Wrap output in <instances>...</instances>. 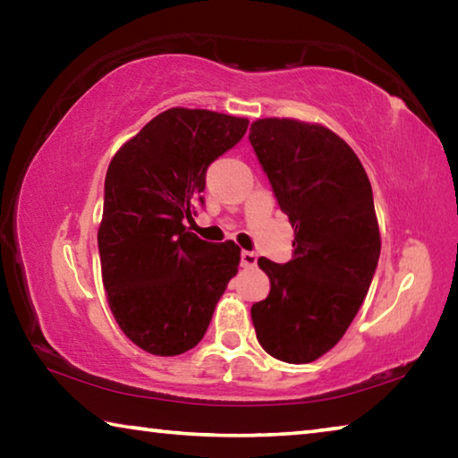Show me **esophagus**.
Returning a JSON list of instances; mask_svg holds the SVG:
<instances>
[{
  "mask_svg": "<svg viewBox=\"0 0 458 458\" xmlns=\"http://www.w3.org/2000/svg\"><path fill=\"white\" fill-rule=\"evenodd\" d=\"M257 254L254 252H248V250H242L240 252V265H242V268H250V267H257Z\"/></svg>",
  "mask_w": 458,
  "mask_h": 458,
  "instance_id": "obj_1",
  "label": "esophagus"
}]
</instances>
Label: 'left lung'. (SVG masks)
<instances>
[{
	"mask_svg": "<svg viewBox=\"0 0 458 458\" xmlns=\"http://www.w3.org/2000/svg\"><path fill=\"white\" fill-rule=\"evenodd\" d=\"M248 139L294 230L289 262L259 259L270 293L252 305V323L267 353L309 363L344 337L376 275L374 193L358 155L327 127L260 119Z\"/></svg>",
	"mask_w": 458,
	"mask_h": 458,
	"instance_id": "1",
	"label": "left lung"
}]
</instances>
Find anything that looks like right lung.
Segmentation results:
<instances>
[{
    "instance_id": "add662e5",
    "label": "right lung",
    "mask_w": 458,
    "mask_h": 458,
    "mask_svg": "<svg viewBox=\"0 0 458 458\" xmlns=\"http://www.w3.org/2000/svg\"><path fill=\"white\" fill-rule=\"evenodd\" d=\"M246 119L169 108L114 155L105 177L98 254L108 307L123 333L153 355L196 347L238 273L240 248L188 232L212 161L232 149Z\"/></svg>"
}]
</instances>
